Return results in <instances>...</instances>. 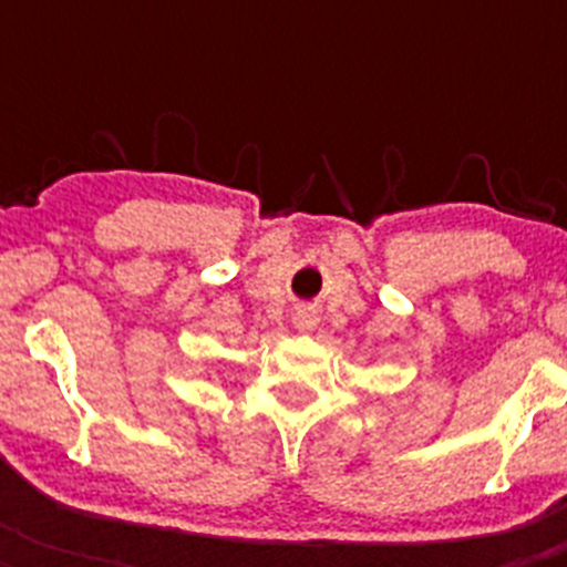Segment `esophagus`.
I'll list each match as a JSON object with an SVG mask.
<instances>
[{"instance_id":"esophagus-1","label":"esophagus","mask_w":567,"mask_h":567,"mask_svg":"<svg viewBox=\"0 0 567 567\" xmlns=\"http://www.w3.org/2000/svg\"><path fill=\"white\" fill-rule=\"evenodd\" d=\"M307 323H310V320H307Z\"/></svg>"}]
</instances>
